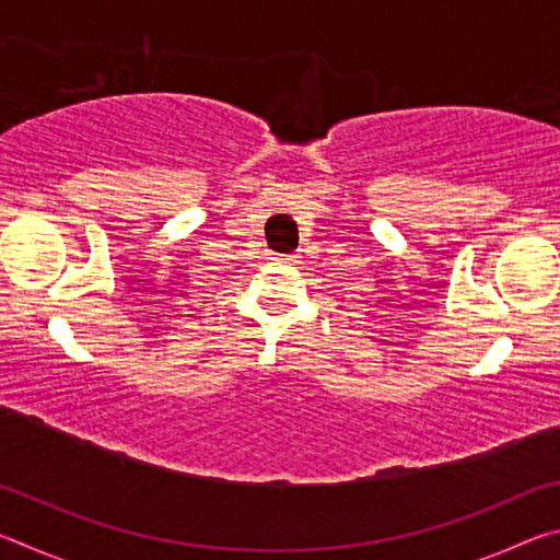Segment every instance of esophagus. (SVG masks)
I'll return each instance as SVG.
<instances>
[{
	"instance_id": "esophagus-1",
	"label": "esophagus",
	"mask_w": 560,
	"mask_h": 560,
	"mask_svg": "<svg viewBox=\"0 0 560 560\" xmlns=\"http://www.w3.org/2000/svg\"><path fill=\"white\" fill-rule=\"evenodd\" d=\"M277 261H283V264H293L296 261V257H293V254H277V257H273Z\"/></svg>"
}]
</instances>
